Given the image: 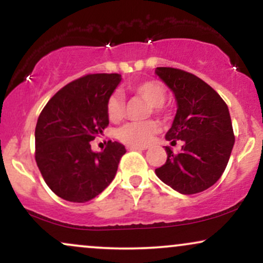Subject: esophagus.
Instances as JSON below:
<instances>
[{
  "mask_svg": "<svg viewBox=\"0 0 263 263\" xmlns=\"http://www.w3.org/2000/svg\"><path fill=\"white\" fill-rule=\"evenodd\" d=\"M128 151H144L147 149V147H138V146H127Z\"/></svg>",
  "mask_w": 263,
  "mask_h": 263,
  "instance_id": "obj_1",
  "label": "esophagus"
}]
</instances>
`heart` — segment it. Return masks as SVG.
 Returning a JSON list of instances; mask_svg holds the SVG:
<instances>
[{
    "label": "heart",
    "mask_w": 263,
    "mask_h": 263,
    "mask_svg": "<svg viewBox=\"0 0 263 263\" xmlns=\"http://www.w3.org/2000/svg\"><path fill=\"white\" fill-rule=\"evenodd\" d=\"M131 91L138 98L143 99L152 105L156 114H163L165 111L164 102L167 100V89L162 83L157 80H147L131 86ZM106 112L110 121L117 122L122 119L125 112V100L119 92H114L108 98ZM159 131L158 123L155 121L127 122L119 128L117 138L128 146H147L155 135Z\"/></svg>",
    "instance_id": "1"
}]
</instances>
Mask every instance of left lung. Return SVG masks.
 I'll list each match as a JSON object with an SVG mask.
<instances>
[{
  "label": "left lung",
  "mask_w": 263,
  "mask_h": 263,
  "mask_svg": "<svg viewBox=\"0 0 263 263\" xmlns=\"http://www.w3.org/2000/svg\"><path fill=\"white\" fill-rule=\"evenodd\" d=\"M156 74L177 99L178 110L165 138L182 151L165 147L167 161L157 168L163 183L180 194H197L210 188L224 173L235 143L228 105L200 78L176 68L161 66Z\"/></svg>",
  "instance_id": "1"
}]
</instances>
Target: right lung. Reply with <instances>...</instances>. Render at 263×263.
<instances>
[{
	"label": "right lung",
	"instance_id": "1",
	"mask_svg": "<svg viewBox=\"0 0 263 263\" xmlns=\"http://www.w3.org/2000/svg\"><path fill=\"white\" fill-rule=\"evenodd\" d=\"M120 74H87L47 102L35 126V162L44 182L64 200L85 203L112 182L125 146L108 141L102 152L90 142L108 125L106 104Z\"/></svg>",
	"mask_w": 263,
	"mask_h": 263
}]
</instances>
